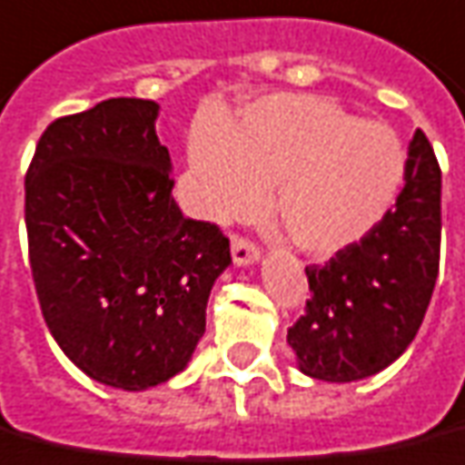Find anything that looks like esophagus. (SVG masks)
Here are the masks:
<instances>
[{
    "label": "esophagus",
    "instance_id": "1",
    "mask_svg": "<svg viewBox=\"0 0 465 465\" xmlns=\"http://www.w3.org/2000/svg\"><path fill=\"white\" fill-rule=\"evenodd\" d=\"M232 259L236 266H251L261 259V251L256 243L246 242V239H239L233 236L232 239Z\"/></svg>",
    "mask_w": 465,
    "mask_h": 465
}]
</instances>
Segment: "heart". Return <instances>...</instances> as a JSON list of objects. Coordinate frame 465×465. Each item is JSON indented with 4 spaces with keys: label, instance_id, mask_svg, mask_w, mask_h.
Returning <instances> with one entry per match:
<instances>
[{
    "label": "heart",
    "instance_id": "obj_1",
    "mask_svg": "<svg viewBox=\"0 0 465 465\" xmlns=\"http://www.w3.org/2000/svg\"><path fill=\"white\" fill-rule=\"evenodd\" d=\"M189 164L206 216L256 214L273 189V216L295 249L338 256L380 226L407 177V150L384 123L360 120L320 95H268L226 130L202 127Z\"/></svg>",
    "mask_w": 465,
    "mask_h": 465
}]
</instances>
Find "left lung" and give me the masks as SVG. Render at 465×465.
<instances>
[{
  "label": "left lung",
  "instance_id": "obj_1",
  "mask_svg": "<svg viewBox=\"0 0 465 465\" xmlns=\"http://www.w3.org/2000/svg\"><path fill=\"white\" fill-rule=\"evenodd\" d=\"M441 246V170L421 130L409 145L397 204L367 239L308 266L311 301L288 330L298 370L312 380L357 381L390 367L426 315Z\"/></svg>",
  "mask_w": 465,
  "mask_h": 465
}]
</instances>
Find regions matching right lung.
<instances>
[{
  "label": "right lung",
  "mask_w": 465,
  "mask_h": 465,
  "mask_svg": "<svg viewBox=\"0 0 465 465\" xmlns=\"http://www.w3.org/2000/svg\"><path fill=\"white\" fill-rule=\"evenodd\" d=\"M160 105L110 98L54 120L26 172V233L41 312L91 380L143 391L189 364L232 263L219 226L182 214Z\"/></svg>",
  "instance_id": "1"
}]
</instances>
